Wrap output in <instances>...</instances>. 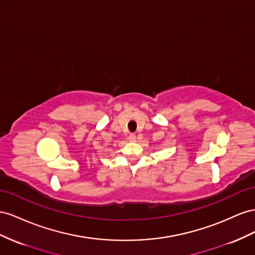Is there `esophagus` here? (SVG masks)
<instances>
[{"label":"esophagus","mask_w":255,"mask_h":255,"mask_svg":"<svg viewBox=\"0 0 255 255\" xmlns=\"http://www.w3.org/2000/svg\"><path fill=\"white\" fill-rule=\"evenodd\" d=\"M128 139H129L130 142H134L136 140V135L134 133H130L129 136H128Z\"/></svg>","instance_id":"obj_1"}]
</instances>
